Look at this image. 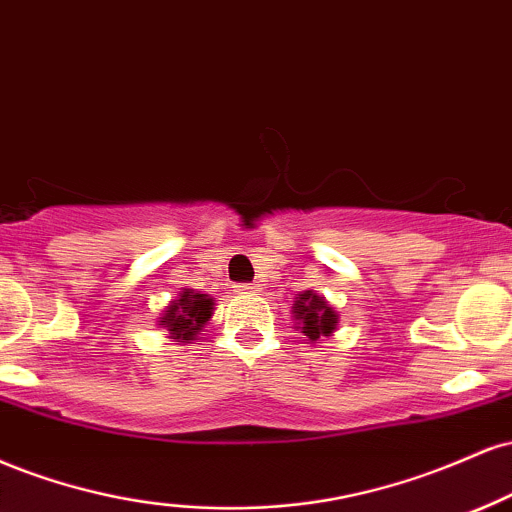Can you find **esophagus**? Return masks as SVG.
Returning a JSON list of instances; mask_svg holds the SVG:
<instances>
[{
  "instance_id": "1",
  "label": "esophagus",
  "mask_w": 512,
  "mask_h": 512,
  "mask_svg": "<svg viewBox=\"0 0 512 512\" xmlns=\"http://www.w3.org/2000/svg\"><path fill=\"white\" fill-rule=\"evenodd\" d=\"M237 292L239 294H258L261 292V285H254V282H242V285H237Z\"/></svg>"
}]
</instances>
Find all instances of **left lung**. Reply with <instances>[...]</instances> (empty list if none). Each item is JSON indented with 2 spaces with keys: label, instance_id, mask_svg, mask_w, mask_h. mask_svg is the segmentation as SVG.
<instances>
[{
  "label": "left lung",
  "instance_id": "left-lung-1",
  "mask_svg": "<svg viewBox=\"0 0 512 512\" xmlns=\"http://www.w3.org/2000/svg\"><path fill=\"white\" fill-rule=\"evenodd\" d=\"M292 314L297 328L302 330L309 342L328 338L338 328V314L333 311V306L326 302V297H321L314 290H306L294 299Z\"/></svg>",
  "mask_w": 512,
  "mask_h": 512
}]
</instances>
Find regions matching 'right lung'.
<instances>
[{"instance_id":"right-lung-1","label":"right lung","mask_w":512,"mask_h":512,"mask_svg":"<svg viewBox=\"0 0 512 512\" xmlns=\"http://www.w3.org/2000/svg\"><path fill=\"white\" fill-rule=\"evenodd\" d=\"M215 309V299L208 294L184 290L179 292V297L170 302L165 309V314L160 316L158 326L170 330V338L177 342H189L196 340L203 326L210 321Z\"/></svg>"}]
</instances>
